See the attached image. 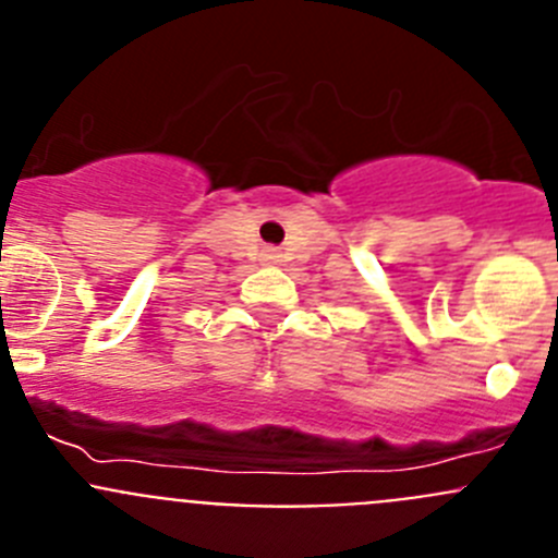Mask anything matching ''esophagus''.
Listing matches in <instances>:
<instances>
[{
	"label": "esophagus",
	"mask_w": 558,
	"mask_h": 558,
	"mask_svg": "<svg viewBox=\"0 0 558 558\" xmlns=\"http://www.w3.org/2000/svg\"><path fill=\"white\" fill-rule=\"evenodd\" d=\"M265 259H268V263H276V259H279V254H276V251H265Z\"/></svg>",
	"instance_id": "1"
}]
</instances>
